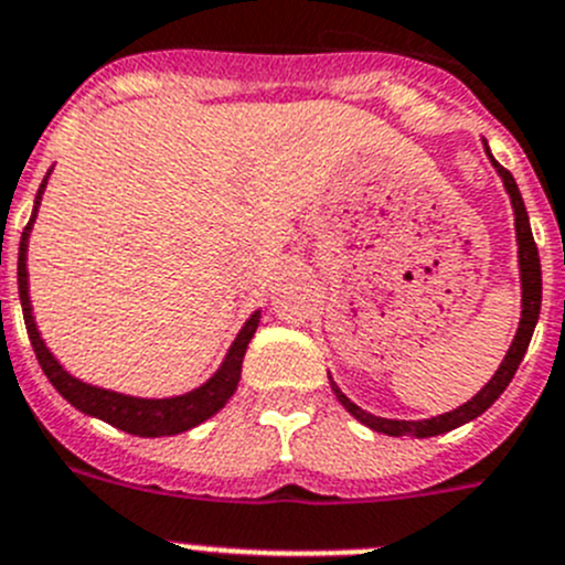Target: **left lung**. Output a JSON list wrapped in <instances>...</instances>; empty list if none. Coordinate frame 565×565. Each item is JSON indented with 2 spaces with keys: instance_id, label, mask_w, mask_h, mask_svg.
I'll list each match as a JSON object with an SVG mask.
<instances>
[{
  "instance_id": "1",
  "label": "left lung",
  "mask_w": 565,
  "mask_h": 565,
  "mask_svg": "<svg viewBox=\"0 0 565 565\" xmlns=\"http://www.w3.org/2000/svg\"><path fill=\"white\" fill-rule=\"evenodd\" d=\"M488 149V143H486ZM488 158H491L493 169L499 171V177H502L504 188H508L510 193V205H513V213H515V241H519V268H521V321H519V330H515V338L513 343H510L508 354H504L502 366L497 369V374L491 377V383L486 385V388L480 391L477 396H471L466 405H460L458 411L452 413H444V416H435V418H424V422H396V418H380V416H372V413H366L363 407L354 405L352 399H349L347 394H341L338 391V385L332 383V391H335L338 402H341L343 407H347L349 413H352L358 422H363L366 427L377 429V433L383 435H394V438H402V435H407V438H433V435H440V433H449V429L460 427V424L471 422V418L482 416V413L488 411V407L493 405V402L502 396V391L508 388L510 380H513L515 369H519L521 358H524V352H527L530 347V338H533V330H535V321H539V313H541V257H539V246H535L533 241V230H530V218H527V207H524V199H521L519 193V185H515L513 174H510L504 166H499L497 160H493L491 149H488Z\"/></svg>"
}]
</instances>
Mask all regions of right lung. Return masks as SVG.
I'll use <instances>...</instances> for the list:
<instances>
[{
    "label": "right lung",
    "instance_id": "add662e5",
    "mask_svg": "<svg viewBox=\"0 0 565 565\" xmlns=\"http://www.w3.org/2000/svg\"><path fill=\"white\" fill-rule=\"evenodd\" d=\"M46 180L41 182L35 196V211H32L30 224L21 233L19 244V297H21V310H24V324L26 335H30L32 349H35V358L44 369V374L50 377V383L55 385L57 394L66 402H72L77 411L88 413V416L102 418V422L113 424V427L125 429L130 435H141V438H160V435H177L185 433V429L196 427V424L207 422L213 413L222 411L227 405L230 396L235 394L241 380V363H244L246 347H249L252 335L257 330V321L260 313L252 316L244 324V330L238 332V338L230 347L227 358H224L222 369L207 380L205 385L193 388L191 394L171 396V399H138V396H125L116 394V391L96 388V385L83 383V380L72 377L68 372H63V366L52 358V352L46 349V343L41 341V332H38L35 319H32V305L30 294H26V241H30L32 222H35L38 202H41V193H44Z\"/></svg>",
    "mask_w": 565,
    "mask_h": 565
}]
</instances>
